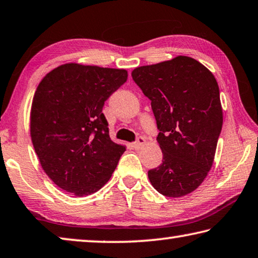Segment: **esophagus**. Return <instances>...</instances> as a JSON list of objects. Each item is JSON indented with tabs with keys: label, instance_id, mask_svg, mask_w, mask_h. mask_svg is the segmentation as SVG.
<instances>
[{
	"label": "esophagus",
	"instance_id": "esophagus-1",
	"mask_svg": "<svg viewBox=\"0 0 258 258\" xmlns=\"http://www.w3.org/2000/svg\"><path fill=\"white\" fill-rule=\"evenodd\" d=\"M145 143H146V140H145V138L139 137L137 141L132 143V146H133L134 149H137V150H138V149H140V148H141L143 145H145Z\"/></svg>",
	"mask_w": 258,
	"mask_h": 258
}]
</instances>
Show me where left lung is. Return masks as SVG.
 Returning <instances> with one entry per match:
<instances>
[{
    "label": "left lung",
    "mask_w": 258,
    "mask_h": 258,
    "mask_svg": "<svg viewBox=\"0 0 258 258\" xmlns=\"http://www.w3.org/2000/svg\"><path fill=\"white\" fill-rule=\"evenodd\" d=\"M133 81L151 101L163 163L148 172L166 197H183L202 184L212 168L223 125L220 90L213 74L185 55L141 66Z\"/></svg>",
    "instance_id": "8db88e82"
}]
</instances>
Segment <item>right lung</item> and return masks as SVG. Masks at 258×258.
<instances>
[{
  "mask_svg": "<svg viewBox=\"0 0 258 258\" xmlns=\"http://www.w3.org/2000/svg\"><path fill=\"white\" fill-rule=\"evenodd\" d=\"M126 80L125 69L72 62L38 84L30 137L43 171L60 189L84 197L111 177L126 148L111 141L102 108Z\"/></svg>",
  "mask_w": 258,
  "mask_h": 258,
  "instance_id": "obj_1",
  "label": "right lung"
}]
</instances>
